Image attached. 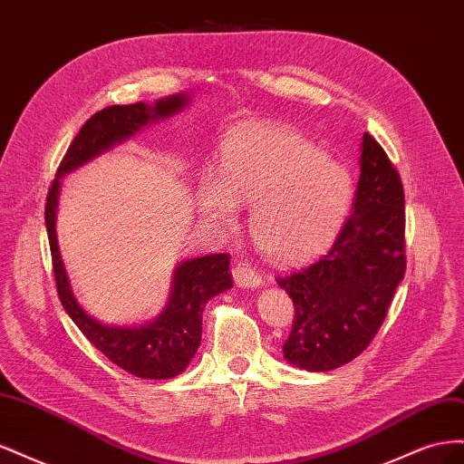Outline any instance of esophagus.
<instances>
[{"label": "esophagus", "mask_w": 464, "mask_h": 464, "mask_svg": "<svg viewBox=\"0 0 464 464\" xmlns=\"http://www.w3.org/2000/svg\"><path fill=\"white\" fill-rule=\"evenodd\" d=\"M232 273H234V280H236L237 286H242V288H256V286L261 285V276H259V273L256 271V266H251V265L246 263V261L237 263V265L234 266Z\"/></svg>", "instance_id": "1"}]
</instances>
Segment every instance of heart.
<instances>
[{"mask_svg": "<svg viewBox=\"0 0 464 464\" xmlns=\"http://www.w3.org/2000/svg\"><path fill=\"white\" fill-rule=\"evenodd\" d=\"M353 178L325 150L286 125L249 123L220 149V178H203L199 213L232 227L237 205L251 207V236L278 263L304 261L325 249L353 203Z\"/></svg>", "mask_w": 464, "mask_h": 464, "instance_id": "obj_1", "label": "heart"}]
</instances>
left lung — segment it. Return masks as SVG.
<instances>
[{
  "mask_svg": "<svg viewBox=\"0 0 464 464\" xmlns=\"http://www.w3.org/2000/svg\"><path fill=\"white\" fill-rule=\"evenodd\" d=\"M406 271L404 189L397 168L363 133L353 213L325 256L276 276L294 302L285 358L307 372H329L375 339Z\"/></svg>",
  "mask_w": 464,
  "mask_h": 464,
  "instance_id": "left-lung-1",
  "label": "left lung"
}]
</instances>
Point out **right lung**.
Listing matches in <instances>:
<instances>
[{
  "mask_svg": "<svg viewBox=\"0 0 464 464\" xmlns=\"http://www.w3.org/2000/svg\"><path fill=\"white\" fill-rule=\"evenodd\" d=\"M184 94L168 96L157 104H128L108 106L87 120L81 131L69 145L62 159L55 179L46 198V230L55 288L63 310L73 319L81 333L87 336L101 353L121 370L143 379H170L188 368V363L201 344L205 304L217 294L234 286L230 256L215 254L181 263L174 275L172 296L160 317L143 327H110L92 319L77 304L60 257L55 240V205H58L60 178L75 170L77 166L94 159L96 154L125 141L149 121L172 116L184 108Z\"/></svg>",
  "mask_w": 464,
  "mask_h": 464,
  "instance_id": "obj_1",
  "label": "right lung"
}]
</instances>
